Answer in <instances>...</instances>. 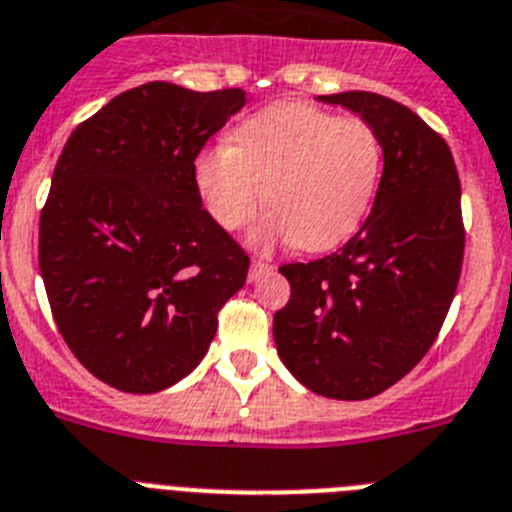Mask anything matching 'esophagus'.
<instances>
[{"mask_svg": "<svg viewBox=\"0 0 512 512\" xmlns=\"http://www.w3.org/2000/svg\"><path fill=\"white\" fill-rule=\"evenodd\" d=\"M272 269L269 264H264V261H251V269H248V282H256V279L261 277V274H266Z\"/></svg>", "mask_w": 512, "mask_h": 512, "instance_id": "1", "label": "esophagus"}]
</instances>
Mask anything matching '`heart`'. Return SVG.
<instances>
[{
  "mask_svg": "<svg viewBox=\"0 0 512 512\" xmlns=\"http://www.w3.org/2000/svg\"><path fill=\"white\" fill-rule=\"evenodd\" d=\"M381 139L360 119L308 103H274L248 116L230 142L194 157V186L222 230H240L261 207L251 246L295 243L329 251L360 230L381 181Z\"/></svg>",
  "mask_w": 512,
  "mask_h": 512,
  "instance_id": "b5f03b06",
  "label": "heart"
}]
</instances>
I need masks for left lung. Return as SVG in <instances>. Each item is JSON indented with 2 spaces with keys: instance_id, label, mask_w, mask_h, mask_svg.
Here are the masks:
<instances>
[{
  "instance_id": "obj_1",
  "label": "left lung",
  "mask_w": 512,
  "mask_h": 512,
  "mask_svg": "<svg viewBox=\"0 0 512 512\" xmlns=\"http://www.w3.org/2000/svg\"><path fill=\"white\" fill-rule=\"evenodd\" d=\"M378 134L383 173L365 225L310 264H287L290 303L274 316L277 352L305 388L370 399L432 347L464 264L461 183L448 144L383 95H318Z\"/></svg>"
}]
</instances>
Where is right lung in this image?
Listing matches in <instances>:
<instances>
[{"mask_svg": "<svg viewBox=\"0 0 512 512\" xmlns=\"http://www.w3.org/2000/svg\"><path fill=\"white\" fill-rule=\"evenodd\" d=\"M248 103L147 82L67 139L41 212L38 264L74 357L126 393L170 388L202 362L248 256L202 207L194 157Z\"/></svg>", "mask_w": 512, "mask_h": 512, "instance_id": "right-lung-1", "label": "right lung"}]
</instances>
